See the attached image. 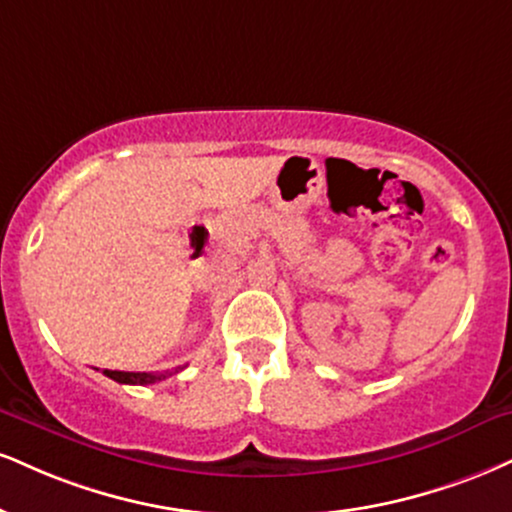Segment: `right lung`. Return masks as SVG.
I'll list each match as a JSON object with an SVG mask.
<instances>
[{"label":"right lung","mask_w":512,"mask_h":512,"mask_svg":"<svg viewBox=\"0 0 512 512\" xmlns=\"http://www.w3.org/2000/svg\"><path fill=\"white\" fill-rule=\"evenodd\" d=\"M109 379L119 381V384H138V386H147L155 384V381H162L166 374H147V372H116V369H104Z\"/></svg>","instance_id":"obj_1"}]
</instances>
